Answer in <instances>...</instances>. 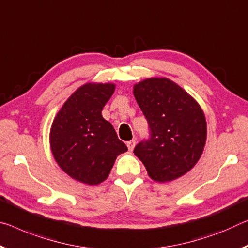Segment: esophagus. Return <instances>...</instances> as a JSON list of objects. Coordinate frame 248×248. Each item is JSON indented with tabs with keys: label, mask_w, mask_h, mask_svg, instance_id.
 <instances>
[{
	"label": "esophagus",
	"mask_w": 248,
	"mask_h": 248,
	"mask_svg": "<svg viewBox=\"0 0 248 248\" xmlns=\"http://www.w3.org/2000/svg\"><path fill=\"white\" fill-rule=\"evenodd\" d=\"M135 145H136V140H130L127 142V147L129 149V151H132L133 148H135Z\"/></svg>",
	"instance_id": "esophagus-1"
}]
</instances>
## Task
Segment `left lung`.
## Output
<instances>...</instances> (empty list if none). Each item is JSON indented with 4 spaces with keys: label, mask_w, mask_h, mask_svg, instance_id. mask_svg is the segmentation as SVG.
<instances>
[{
    "label": "left lung",
    "mask_w": 248,
    "mask_h": 248,
    "mask_svg": "<svg viewBox=\"0 0 248 248\" xmlns=\"http://www.w3.org/2000/svg\"><path fill=\"white\" fill-rule=\"evenodd\" d=\"M133 95L149 124L150 138L133 153L156 182L186 173L201 158L206 120L193 97L168 78H148L133 86Z\"/></svg>",
    "instance_id": "1"
}]
</instances>
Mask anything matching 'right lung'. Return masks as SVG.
I'll return each mask as SVG.
<instances>
[{
    "instance_id": "obj_1",
    "label": "right lung",
    "mask_w": 248,
    "mask_h": 248,
    "mask_svg": "<svg viewBox=\"0 0 248 248\" xmlns=\"http://www.w3.org/2000/svg\"><path fill=\"white\" fill-rule=\"evenodd\" d=\"M115 88L113 84L82 85L65 101L50 128V149L58 166L89 186L107 179L117 156L128 150L101 115Z\"/></svg>"
}]
</instances>
